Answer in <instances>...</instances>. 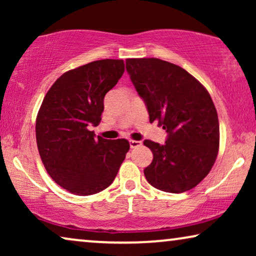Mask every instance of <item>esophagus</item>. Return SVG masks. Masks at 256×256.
I'll return each mask as SVG.
<instances>
[{
  "label": "esophagus",
  "instance_id": "esophagus-1",
  "mask_svg": "<svg viewBox=\"0 0 256 256\" xmlns=\"http://www.w3.org/2000/svg\"><path fill=\"white\" fill-rule=\"evenodd\" d=\"M129 144H130L132 149H134V148H138V146H142V142L135 141V140H130V141H129Z\"/></svg>",
  "mask_w": 256,
  "mask_h": 256
}]
</instances>
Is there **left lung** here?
I'll return each instance as SVG.
<instances>
[{"instance_id":"8db88e82","label":"left lung","mask_w":256,"mask_h":256,"mask_svg":"<svg viewBox=\"0 0 256 256\" xmlns=\"http://www.w3.org/2000/svg\"><path fill=\"white\" fill-rule=\"evenodd\" d=\"M126 68L149 121L168 132L164 144L143 142L154 155L144 169L146 180L171 194L191 190L208 176L218 155L219 121L211 96L194 76L162 59H127Z\"/></svg>"}]
</instances>
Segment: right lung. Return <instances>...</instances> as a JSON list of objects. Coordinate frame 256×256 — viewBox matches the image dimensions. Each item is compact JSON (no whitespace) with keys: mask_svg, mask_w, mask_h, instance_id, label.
Masks as SVG:
<instances>
[{"mask_svg":"<svg viewBox=\"0 0 256 256\" xmlns=\"http://www.w3.org/2000/svg\"><path fill=\"white\" fill-rule=\"evenodd\" d=\"M124 72L122 59H102L65 72L48 90L36 118V140L48 174L76 196L113 183L129 150L124 138H96L104 98Z\"/></svg>","mask_w":256,"mask_h":256,"instance_id":"1","label":"right lung"}]
</instances>
